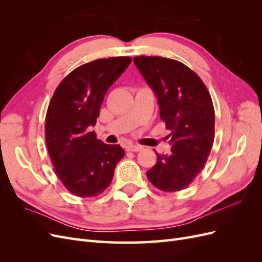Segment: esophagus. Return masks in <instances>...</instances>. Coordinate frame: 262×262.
Segmentation results:
<instances>
[{
	"label": "esophagus",
	"mask_w": 262,
	"mask_h": 262,
	"mask_svg": "<svg viewBox=\"0 0 262 262\" xmlns=\"http://www.w3.org/2000/svg\"><path fill=\"white\" fill-rule=\"evenodd\" d=\"M143 149V146L141 145H133V144H130L126 146V150H129V152H140V150Z\"/></svg>",
	"instance_id": "obj_1"
}]
</instances>
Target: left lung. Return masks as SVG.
<instances>
[{
    "instance_id": "1",
    "label": "left lung",
    "mask_w": 262,
    "mask_h": 262,
    "mask_svg": "<svg viewBox=\"0 0 262 262\" xmlns=\"http://www.w3.org/2000/svg\"><path fill=\"white\" fill-rule=\"evenodd\" d=\"M133 62L153 90L161 119L170 131V153L155 152L157 162L146 176L162 191H179L191 184L210 155L215 121L212 98L201 78L184 63L145 55Z\"/></svg>"
}]
</instances>
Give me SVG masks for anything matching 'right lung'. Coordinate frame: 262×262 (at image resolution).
<instances>
[{
  "instance_id": "1",
  "label": "right lung",
  "mask_w": 262,
  "mask_h": 262,
  "mask_svg": "<svg viewBox=\"0 0 262 262\" xmlns=\"http://www.w3.org/2000/svg\"><path fill=\"white\" fill-rule=\"evenodd\" d=\"M131 63L130 57L98 59L76 68L55 90L46 115V143L54 172L81 198L100 194L112 184L124 156L120 145L102 143L91 131L109 87Z\"/></svg>"
}]
</instances>
